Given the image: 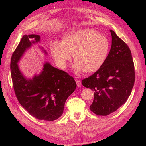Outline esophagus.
I'll list each match as a JSON object with an SVG mask.
<instances>
[{
    "mask_svg": "<svg viewBox=\"0 0 146 146\" xmlns=\"http://www.w3.org/2000/svg\"><path fill=\"white\" fill-rule=\"evenodd\" d=\"M75 80H76V83H77V86H78V87L80 86H81V82H80V81L79 80L78 78H75Z\"/></svg>",
    "mask_w": 146,
    "mask_h": 146,
    "instance_id": "34e87169",
    "label": "esophagus"
}]
</instances>
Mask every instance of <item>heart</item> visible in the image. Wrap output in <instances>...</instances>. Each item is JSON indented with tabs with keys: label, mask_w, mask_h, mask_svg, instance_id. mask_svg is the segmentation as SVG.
<instances>
[{
	"label": "heart",
	"mask_w": 146,
	"mask_h": 146,
	"mask_svg": "<svg viewBox=\"0 0 146 146\" xmlns=\"http://www.w3.org/2000/svg\"><path fill=\"white\" fill-rule=\"evenodd\" d=\"M110 48L108 39L96 30L80 29L65 34L62 41H55L50 51L55 62L65 69L74 53L76 72H95L104 64Z\"/></svg>",
	"instance_id": "obj_1"
}]
</instances>
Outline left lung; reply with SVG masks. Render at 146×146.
I'll return each mask as SVG.
<instances>
[{
    "label": "left lung",
    "instance_id": "1",
    "mask_svg": "<svg viewBox=\"0 0 146 146\" xmlns=\"http://www.w3.org/2000/svg\"><path fill=\"white\" fill-rule=\"evenodd\" d=\"M111 47L105 63L82 85L94 91L91 111L107 116L125 103L133 87L135 74L130 48L113 30H110Z\"/></svg>",
    "mask_w": 146,
    "mask_h": 146
}]
</instances>
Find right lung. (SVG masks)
I'll return each mask as SVG.
<instances>
[{"label": "right lung", "mask_w": 146, "mask_h": 146, "mask_svg": "<svg viewBox=\"0 0 146 146\" xmlns=\"http://www.w3.org/2000/svg\"><path fill=\"white\" fill-rule=\"evenodd\" d=\"M38 35H25L11 56L10 69L13 88L20 104L31 116L39 120L53 121L63 113L64 104L77 85L72 77L45 62L39 74L27 78L17 63L26 50L40 43ZM46 55L47 52L39 46Z\"/></svg>", "instance_id": "right-lung-1"}]
</instances>
